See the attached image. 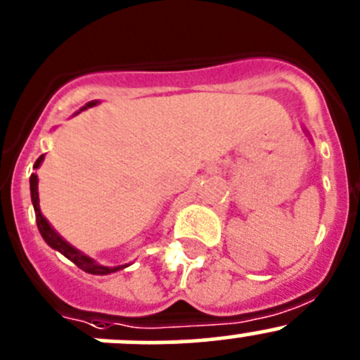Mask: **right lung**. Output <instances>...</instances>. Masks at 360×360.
Returning a JSON list of instances; mask_svg holds the SVG:
<instances>
[{
    "label": "right lung",
    "instance_id": "1",
    "mask_svg": "<svg viewBox=\"0 0 360 360\" xmlns=\"http://www.w3.org/2000/svg\"><path fill=\"white\" fill-rule=\"evenodd\" d=\"M91 105H95V102L87 103L86 107H91ZM41 160H44V155H41L40 158L34 162L33 169H38V165L41 163ZM30 186H31V200H33L34 214H37L38 230H40L41 237H44L45 243H47L49 246H52L54 250H58L59 253L65 255L68 260H72L77 267H80L82 271H86V273H89V274H110V273H116V271H120V269H123V265H117V267H103V265H98L96 262H93L89 257H86V255H82L80 251H77L73 246H70L66 240H63L61 237L54 232V229L49 225L47 219L41 216L40 205H38V177L34 176V174H31V177H30Z\"/></svg>",
    "mask_w": 360,
    "mask_h": 360
}]
</instances>
